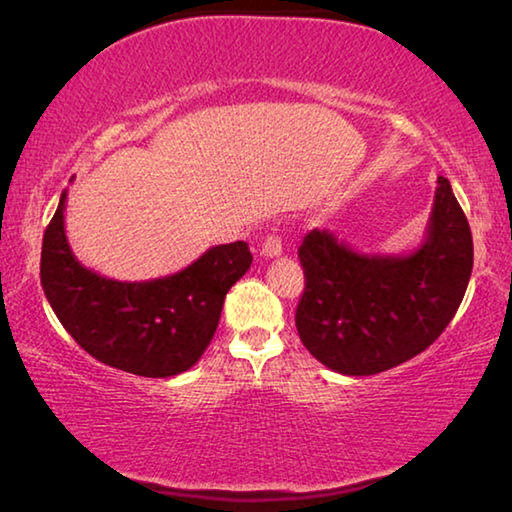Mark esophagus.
Listing matches in <instances>:
<instances>
[{
  "label": "esophagus",
  "mask_w": 512,
  "mask_h": 512,
  "mask_svg": "<svg viewBox=\"0 0 512 512\" xmlns=\"http://www.w3.org/2000/svg\"><path fill=\"white\" fill-rule=\"evenodd\" d=\"M262 255L264 257H280L282 255V239L271 232L264 241H262Z\"/></svg>",
  "instance_id": "34e87169"
}]
</instances>
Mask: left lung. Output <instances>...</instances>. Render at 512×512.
I'll use <instances>...</instances> for the list:
<instances>
[{"instance_id":"1","label":"left lung","mask_w":512,"mask_h":512,"mask_svg":"<svg viewBox=\"0 0 512 512\" xmlns=\"http://www.w3.org/2000/svg\"><path fill=\"white\" fill-rule=\"evenodd\" d=\"M298 257L302 345L329 370L363 377L400 366L443 334L470 282L474 246L452 185L438 176L427 232L413 253H359L316 228Z\"/></svg>"}]
</instances>
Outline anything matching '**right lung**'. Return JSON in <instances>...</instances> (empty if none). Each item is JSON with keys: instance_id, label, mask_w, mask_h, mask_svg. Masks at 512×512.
I'll return each instance as SVG.
<instances>
[{"instance_id": "right-lung-1", "label": "right lung", "mask_w": 512, "mask_h": 512, "mask_svg": "<svg viewBox=\"0 0 512 512\" xmlns=\"http://www.w3.org/2000/svg\"><path fill=\"white\" fill-rule=\"evenodd\" d=\"M67 189L42 237L40 282L72 339L94 359L140 377H173L203 357L225 293L253 262L246 241L214 246L183 271L117 282L85 268L65 237Z\"/></svg>"}]
</instances>
